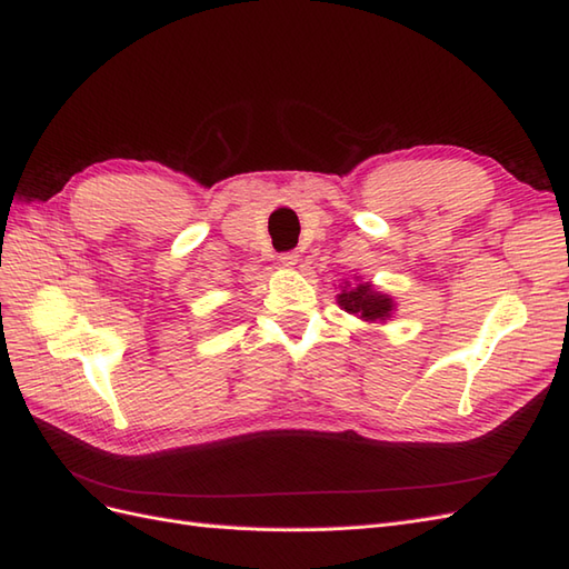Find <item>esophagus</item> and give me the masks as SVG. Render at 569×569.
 <instances>
[{"instance_id": "obj_1", "label": "esophagus", "mask_w": 569, "mask_h": 569, "mask_svg": "<svg viewBox=\"0 0 569 569\" xmlns=\"http://www.w3.org/2000/svg\"><path fill=\"white\" fill-rule=\"evenodd\" d=\"M281 263L286 266V269H293V266L298 263V251H283L281 253Z\"/></svg>"}]
</instances>
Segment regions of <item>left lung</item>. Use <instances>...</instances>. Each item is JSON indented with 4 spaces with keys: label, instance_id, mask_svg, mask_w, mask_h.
<instances>
[{
    "label": "left lung",
    "instance_id": "1",
    "mask_svg": "<svg viewBox=\"0 0 569 569\" xmlns=\"http://www.w3.org/2000/svg\"><path fill=\"white\" fill-rule=\"evenodd\" d=\"M345 283L342 293L337 296V303H340L349 316H357L367 322H383L391 318L393 312V298L386 293H379L371 283H359L355 288H347Z\"/></svg>",
    "mask_w": 569,
    "mask_h": 569
}]
</instances>
